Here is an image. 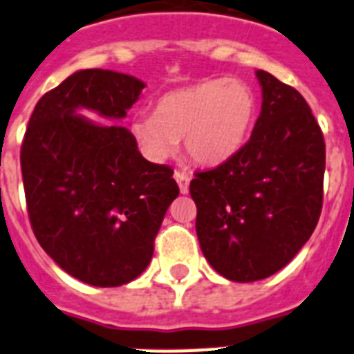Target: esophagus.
<instances>
[{
	"label": "esophagus",
	"mask_w": 354,
	"mask_h": 354,
	"mask_svg": "<svg viewBox=\"0 0 354 354\" xmlns=\"http://www.w3.org/2000/svg\"><path fill=\"white\" fill-rule=\"evenodd\" d=\"M174 180H176L178 187H180V192L182 194H187L189 192V183H191V178L187 176L185 172H174Z\"/></svg>",
	"instance_id": "34e87169"
}]
</instances>
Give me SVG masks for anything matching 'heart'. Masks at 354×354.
I'll return each instance as SVG.
<instances>
[{
  "label": "heart",
  "instance_id": "obj_1",
  "mask_svg": "<svg viewBox=\"0 0 354 354\" xmlns=\"http://www.w3.org/2000/svg\"><path fill=\"white\" fill-rule=\"evenodd\" d=\"M257 108V97L248 84L212 79L160 97L154 115L133 118L131 133L151 162L172 156L183 138L185 153L196 163L219 165L245 145Z\"/></svg>",
  "mask_w": 354,
  "mask_h": 354
}]
</instances>
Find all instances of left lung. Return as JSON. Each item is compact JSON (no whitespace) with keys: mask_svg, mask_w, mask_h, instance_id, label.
<instances>
[{"mask_svg":"<svg viewBox=\"0 0 354 354\" xmlns=\"http://www.w3.org/2000/svg\"><path fill=\"white\" fill-rule=\"evenodd\" d=\"M255 75L263 104L250 140L191 182L201 252L236 283L283 270L313 234L324 198L326 144L310 106L268 71Z\"/></svg>","mask_w":354,"mask_h":354,"instance_id":"left-lung-1","label":"left lung"}]
</instances>
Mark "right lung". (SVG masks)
<instances>
[{
  "label": "right lung",
  "instance_id": "right-lung-1",
  "mask_svg": "<svg viewBox=\"0 0 354 354\" xmlns=\"http://www.w3.org/2000/svg\"><path fill=\"white\" fill-rule=\"evenodd\" d=\"M145 84L111 70H79L35 104L21 145L32 230L71 277L99 288L127 284L147 268L154 237L180 194L172 169L151 163L120 120Z\"/></svg>",
  "mask_w": 354,
  "mask_h": 354
}]
</instances>
